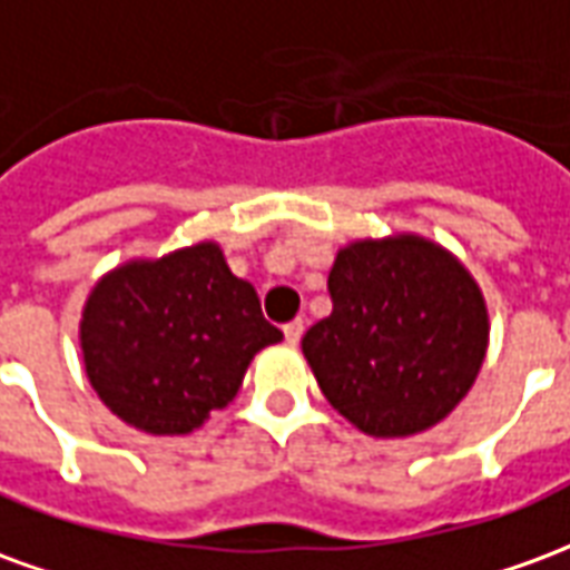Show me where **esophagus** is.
I'll return each instance as SVG.
<instances>
[{"mask_svg":"<svg viewBox=\"0 0 570 570\" xmlns=\"http://www.w3.org/2000/svg\"><path fill=\"white\" fill-rule=\"evenodd\" d=\"M302 333H305V321H302V317H296V321H289L284 326V335H286V342H289V345H298Z\"/></svg>","mask_w":570,"mask_h":570,"instance_id":"obj_1","label":"esophagus"}]
</instances>
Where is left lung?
Here are the masks:
<instances>
[{"instance_id":"8db88e82","label":"left lung","mask_w":570,"mask_h":570,"mask_svg":"<svg viewBox=\"0 0 570 570\" xmlns=\"http://www.w3.org/2000/svg\"><path fill=\"white\" fill-rule=\"evenodd\" d=\"M333 314L302 354L330 406L379 440L449 419L489 351V308L454 253L430 237H363L335 253Z\"/></svg>"}]
</instances>
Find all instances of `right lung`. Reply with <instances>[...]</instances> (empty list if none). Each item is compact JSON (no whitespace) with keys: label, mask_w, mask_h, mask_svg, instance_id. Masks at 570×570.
I'll return each mask as SVG.
<instances>
[{"label":"right lung","mask_w":570,"mask_h":570,"mask_svg":"<svg viewBox=\"0 0 570 570\" xmlns=\"http://www.w3.org/2000/svg\"><path fill=\"white\" fill-rule=\"evenodd\" d=\"M281 338L216 240L106 272L79 321L91 387L112 415L151 436L198 430L235 400L249 360Z\"/></svg>","instance_id":"1"}]
</instances>
